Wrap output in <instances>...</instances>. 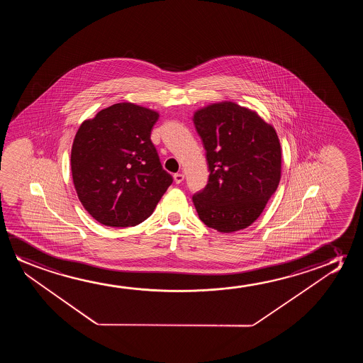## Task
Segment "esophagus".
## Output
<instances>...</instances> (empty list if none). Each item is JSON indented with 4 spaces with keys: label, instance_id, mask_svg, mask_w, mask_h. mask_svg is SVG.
<instances>
[{
    "label": "esophagus",
    "instance_id": "1",
    "mask_svg": "<svg viewBox=\"0 0 363 363\" xmlns=\"http://www.w3.org/2000/svg\"><path fill=\"white\" fill-rule=\"evenodd\" d=\"M174 182H176L177 184H179L181 182H182V181H184V176L182 174H174Z\"/></svg>",
    "mask_w": 363,
    "mask_h": 363
}]
</instances>
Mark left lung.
<instances>
[{
    "label": "left lung",
    "mask_w": 363,
    "mask_h": 363,
    "mask_svg": "<svg viewBox=\"0 0 363 363\" xmlns=\"http://www.w3.org/2000/svg\"><path fill=\"white\" fill-rule=\"evenodd\" d=\"M194 126L208 162V184L194 194L199 219L222 233L253 223L278 189V135L252 110L224 101L199 110Z\"/></svg>",
    "instance_id": "left-lung-1"
}]
</instances>
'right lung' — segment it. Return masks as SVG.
<instances>
[{
  "label": "right lung",
  "instance_id": "right-lung-1",
  "mask_svg": "<svg viewBox=\"0 0 363 363\" xmlns=\"http://www.w3.org/2000/svg\"><path fill=\"white\" fill-rule=\"evenodd\" d=\"M159 114L131 103L100 110L80 125L70 164L88 213L108 227L144 222L172 184L151 141Z\"/></svg>",
  "mask_w": 363,
  "mask_h": 363
}]
</instances>
